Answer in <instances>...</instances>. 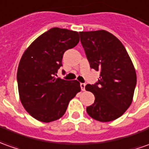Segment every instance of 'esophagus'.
Returning a JSON list of instances; mask_svg holds the SVG:
<instances>
[{"mask_svg": "<svg viewBox=\"0 0 149 149\" xmlns=\"http://www.w3.org/2000/svg\"><path fill=\"white\" fill-rule=\"evenodd\" d=\"M85 86H86V84H85L81 83L80 87H81V90H82V91H85Z\"/></svg>", "mask_w": 149, "mask_h": 149, "instance_id": "obj_1", "label": "esophagus"}]
</instances>
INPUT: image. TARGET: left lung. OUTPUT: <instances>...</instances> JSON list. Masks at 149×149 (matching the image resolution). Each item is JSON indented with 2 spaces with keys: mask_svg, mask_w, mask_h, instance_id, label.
I'll use <instances>...</instances> for the list:
<instances>
[{
  "mask_svg": "<svg viewBox=\"0 0 149 149\" xmlns=\"http://www.w3.org/2000/svg\"><path fill=\"white\" fill-rule=\"evenodd\" d=\"M79 35L91 68L100 71L98 82L85 87L95 96L87 113L102 123L117 119L133 100L136 85L134 65L123 45L107 31H80Z\"/></svg>",
  "mask_w": 149,
  "mask_h": 149,
  "instance_id": "left-lung-1",
  "label": "left lung"
}]
</instances>
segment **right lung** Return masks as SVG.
<instances>
[{
	"label": "right lung",
	"mask_w": 149,
	"mask_h": 149,
	"mask_svg": "<svg viewBox=\"0 0 149 149\" xmlns=\"http://www.w3.org/2000/svg\"><path fill=\"white\" fill-rule=\"evenodd\" d=\"M77 31L53 27L36 39L22 54L17 80L22 104L30 115L43 123L59 119L70 100L81 91L77 80L56 78L63 54L78 45Z\"/></svg>",
	"instance_id": "obj_1"
}]
</instances>
